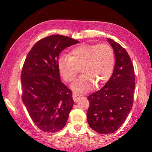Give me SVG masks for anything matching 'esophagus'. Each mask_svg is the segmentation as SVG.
<instances>
[{
  "label": "esophagus",
  "instance_id": "34e87169",
  "mask_svg": "<svg viewBox=\"0 0 152 152\" xmlns=\"http://www.w3.org/2000/svg\"><path fill=\"white\" fill-rule=\"evenodd\" d=\"M72 98L74 102H78L79 100L82 98V95L79 94V93H74L73 95H72Z\"/></svg>",
  "mask_w": 152,
  "mask_h": 152
}]
</instances>
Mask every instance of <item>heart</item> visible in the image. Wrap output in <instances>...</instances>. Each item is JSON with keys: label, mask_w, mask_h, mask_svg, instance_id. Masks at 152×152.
Returning <instances> with one entry per match:
<instances>
[{"label": "heart", "mask_w": 152, "mask_h": 152, "mask_svg": "<svg viewBox=\"0 0 152 152\" xmlns=\"http://www.w3.org/2000/svg\"><path fill=\"white\" fill-rule=\"evenodd\" d=\"M115 64L112 48L107 44H82L74 48L69 55H63L58 60L61 77L72 82L81 68L83 74L72 85V89L86 92L96 83L102 85L111 76Z\"/></svg>", "instance_id": "obj_1"}]
</instances>
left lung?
Returning <instances> with one entry per match:
<instances>
[{
  "label": "left lung",
  "instance_id": "obj_1",
  "mask_svg": "<svg viewBox=\"0 0 152 152\" xmlns=\"http://www.w3.org/2000/svg\"><path fill=\"white\" fill-rule=\"evenodd\" d=\"M115 54V65L104 87L90 95L87 112L89 127L99 134H110L124 124L133 103L135 78L133 64L124 48L107 39Z\"/></svg>",
  "mask_w": 152,
  "mask_h": 152
}]
</instances>
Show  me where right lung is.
<instances>
[{"instance_id": "right-lung-1", "label": "right lung", "mask_w": 152, "mask_h": 152, "mask_svg": "<svg viewBox=\"0 0 152 152\" xmlns=\"http://www.w3.org/2000/svg\"><path fill=\"white\" fill-rule=\"evenodd\" d=\"M79 41L51 35L38 41L28 52L21 76L22 101L40 130L56 133L65 126L74 104L72 93L61 82L59 53Z\"/></svg>"}]
</instances>
